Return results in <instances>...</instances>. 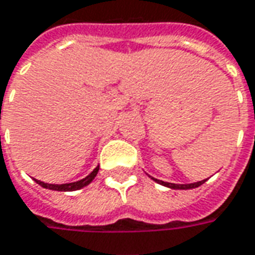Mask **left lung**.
Wrapping results in <instances>:
<instances>
[{"label": "left lung", "mask_w": 255, "mask_h": 255, "mask_svg": "<svg viewBox=\"0 0 255 255\" xmlns=\"http://www.w3.org/2000/svg\"><path fill=\"white\" fill-rule=\"evenodd\" d=\"M149 176V174H148ZM153 181H156L157 184H160V186L167 187V188H171V190H193V188H197V187L202 186L205 181H207L208 178L205 180H201V181H197V183H190V184H174V183H167V181H162V180H157V178L152 177L149 176Z\"/></svg>", "instance_id": "left-lung-1"}]
</instances>
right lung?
Returning a JSON list of instances; mask_svg holds the SVG:
<instances>
[{
    "label": "right lung",
    "instance_id": "add662e5",
    "mask_svg": "<svg viewBox=\"0 0 255 255\" xmlns=\"http://www.w3.org/2000/svg\"><path fill=\"white\" fill-rule=\"evenodd\" d=\"M98 171L99 166H96L91 174H88L85 178L78 180V181H74V183H67V184H48V183H44V181H40V180H36V178H34V181H36L39 186L43 187V188H48V190H53V191H77V190H81V188H84V187H86L88 184H91L92 181H93V178L96 177Z\"/></svg>",
    "mask_w": 255,
    "mask_h": 255
}]
</instances>
